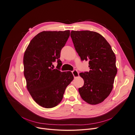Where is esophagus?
Returning <instances> with one entry per match:
<instances>
[{"mask_svg":"<svg viewBox=\"0 0 135 135\" xmlns=\"http://www.w3.org/2000/svg\"><path fill=\"white\" fill-rule=\"evenodd\" d=\"M72 73L74 78H77L79 76V73L77 70H74L72 71Z\"/></svg>","mask_w":135,"mask_h":135,"instance_id":"34e87169","label":"esophagus"}]
</instances>
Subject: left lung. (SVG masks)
I'll list each match as a JSON object with an SVG mask.
<instances>
[{"mask_svg": "<svg viewBox=\"0 0 135 135\" xmlns=\"http://www.w3.org/2000/svg\"><path fill=\"white\" fill-rule=\"evenodd\" d=\"M70 36L81 60L89 61L90 70L80 73L84 85L79 89L82 99L90 104L102 102L111 93L117 74L116 56L102 35L90 31H72Z\"/></svg>", "mask_w": 135, "mask_h": 135, "instance_id": "left-lung-1", "label": "left lung"}]
</instances>
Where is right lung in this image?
<instances>
[{
  "label": "right lung",
  "instance_id": "obj_1",
  "mask_svg": "<svg viewBox=\"0 0 135 135\" xmlns=\"http://www.w3.org/2000/svg\"><path fill=\"white\" fill-rule=\"evenodd\" d=\"M70 31H43L32 39L23 55V74L27 89L39 105L51 108L62 101L65 89L74 79L71 71L53 69L61 61L60 52Z\"/></svg>",
  "mask_w": 135,
  "mask_h": 135
}]
</instances>
